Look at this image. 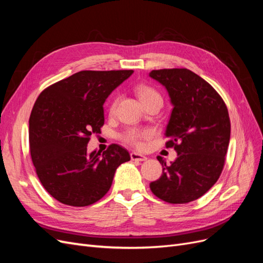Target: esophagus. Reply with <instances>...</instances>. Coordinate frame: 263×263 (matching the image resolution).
I'll return each mask as SVG.
<instances>
[{
	"mask_svg": "<svg viewBox=\"0 0 263 263\" xmlns=\"http://www.w3.org/2000/svg\"><path fill=\"white\" fill-rule=\"evenodd\" d=\"M130 159L134 161H146L147 160V157H145L144 155H140L138 153H132L130 154Z\"/></svg>",
	"mask_w": 263,
	"mask_h": 263,
	"instance_id": "obj_1",
	"label": "esophagus"
}]
</instances>
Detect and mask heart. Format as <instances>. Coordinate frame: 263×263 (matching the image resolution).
<instances>
[{
    "label": "heart",
    "mask_w": 263,
    "mask_h": 263,
    "mask_svg": "<svg viewBox=\"0 0 263 263\" xmlns=\"http://www.w3.org/2000/svg\"><path fill=\"white\" fill-rule=\"evenodd\" d=\"M137 94L140 99V101L142 102V104H145L146 102L155 100V99H160L161 97L157 91H155L154 89H151L150 86L147 85H140L137 87ZM116 103H117V99H115L112 104L109 106V110L113 112L116 107ZM151 136H153V130L150 129H138V128H129L127 129L124 135H123V139L130 144L132 146H135L137 148L142 147L144 145V140L149 139Z\"/></svg>",
    "instance_id": "heart-1"
}]
</instances>
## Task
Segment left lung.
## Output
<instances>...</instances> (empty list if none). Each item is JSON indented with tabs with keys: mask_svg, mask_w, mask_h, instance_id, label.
Segmentation results:
<instances>
[{
	"mask_svg": "<svg viewBox=\"0 0 263 263\" xmlns=\"http://www.w3.org/2000/svg\"><path fill=\"white\" fill-rule=\"evenodd\" d=\"M149 77L162 84L173 106L164 136L178 157L150 183L157 197L171 204L197 200L216 183L224 168L230 121L224 101L214 87L187 69L153 70Z\"/></svg>",
	"mask_w": 263,
	"mask_h": 263,
	"instance_id": "8db88e82",
	"label": "left lung"
}]
</instances>
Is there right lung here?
<instances>
[{"mask_svg": "<svg viewBox=\"0 0 263 263\" xmlns=\"http://www.w3.org/2000/svg\"><path fill=\"white\" fill-rule=\"evenodd\" d=\"M133 70L80 71L44 90L29 117V149L43 186L55 200L87 206L104 196L116 169L129 161L125 148L87 153L104 125V102Z\"/></svg>", "mask_w": 263, "mask_h": 263, "instance_id": "1", "label": "right lung"}]
</instances>
